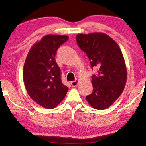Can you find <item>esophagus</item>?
<instances>
[{"mask_svg": "<svg viewBox=\"0 0 146 146\" xmlns=\"http://www.w3.org/2000/svg\"><path fill=\"white\" fill-rule=\"evenodd\" d=\"M71 84L73 86V87H75V86L78 85V81L77 80L72 81V82H71Z\"/></svg>", "mask_w": 146, "mask_h": 146, "instance_id": "esophagus-1", "label": "esophagus"}]
</instances>
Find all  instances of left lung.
<instances>
[{"instance_id": "obj_1", "label": "left lung", "mask_w": 146, "mask_h": 146, "mask_svg": "<svg viewBox=\"0 0 146 146\" xmlns=\"http://www.w3.org/2000/svg\"><path fill=\"white\" fill-rule=\"evenodd\" d=\"M78 46L86 53L91 68L98 69L92 76L93 92L86 96L91 107L98 110L108 108L123 92L127 80V68L117 43L104 33L76 35Z\"/></svg>"}]
</instances>
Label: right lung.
I'll return each instance as SVG.
<instances>
[{"label":"right lung","instance_id":"right-lung-1","mask_svg":"<svg viewBox=\"0 0 146 146\" xmlns=\"http://www.w3.org/2000/svg\"><path fill=\"white\" fill-rule=\"evenodd\" d=\"M66 35L49 34L31 47L23 68V80L29 97L42 107L51 110L60 104L68 91L62 83L55 61L58 48L68 40Z\"/></svg>","mask_w":146,"mask_h":146}]
</instances>
